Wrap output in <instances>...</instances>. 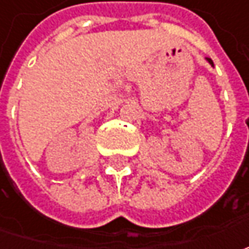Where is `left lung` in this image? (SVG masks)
<instances>
[{"mask_svg": "<svg viewBox=\"0 0 249 249\" xmlns=\"http://www.w3.org/2000/svg\"><path fill=\"white\" fill-rule=\"evenodd\" d=\"M206 61L211 63V65H213V62H212V59H211V58H206Z\"/></svg>", "mask_w": 249, "mask_h": 249, "instance_id": "left-lung-1", "label": "left lung"}]
</instances>
